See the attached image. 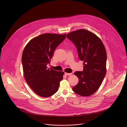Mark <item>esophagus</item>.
<instances>
[{
	"instance_id": "1",
	"label": "esophagus",
	"mask_w": 127,
	"mask_h": 127,
	"mask_svg": "<svg viewBox=\"0 0 127 127\" xmlns=\"http://www.w3.org/2000/svg\"><path fill=\"white\" fill-rule=\"evenodd\" d=\"M72 74V73H68L65 72V75H68V76H70V75H71Z\"/></svg>"
}]
</instances>
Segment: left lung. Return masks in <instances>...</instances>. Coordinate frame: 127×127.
<instances>
[{"label": "left lung", "instance_id": "1", "mask_svg": "<svg viewBox=\"0 0 127 127\" xmlns=\"http://www.w3.org/2000/svg\"><path fill=\"white\" fill-rule=\"evenodd\" d=\"M66 37L76 45L78 57L84 65L83 71L74 73L79 82L73 91L81 96H89L98 90L106 74V48L98 36L86 29L71 32Z\"/></svg>", "mask_w": 127, "mask_h": 127}]
</instances>
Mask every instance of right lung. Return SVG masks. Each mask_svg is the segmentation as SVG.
I'll use <instances>...</instances> for the list:
<instances>
[{
    "mask_svg": "<svg viewBox=\"0 0 127 127\" xmlns=\"http://www.w3.org/2000/svg\"><path fill=\"white\" fill-rule=\"evenodd\" d=\"M66 34L45 33L31 39L22 55L25 79L31 89L42 97H50L58 91L64 73L48 68L56 47Z\"/></svg>",
    "mask_w": 127,
    "mask_h": 127,
    "instance_id": "obj_1",
    "label": "right lung"
}]
</instances>
